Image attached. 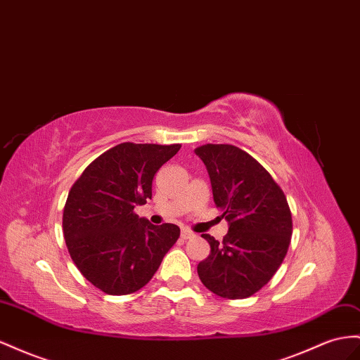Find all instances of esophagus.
Returning <instances> with one entry per match:
<instances>
[{
  "instance_id": "esophagus-1",
  "label": "esophagus",
  "mask_w": 360,
  "mask_h": 360,
  "mask_svg": "<svg viewBox=\"0 0 360 360\" xmlns=\"http://www.w3.org/2000/svg\"><path fill=\"white\" fill-rule=\"evenodd\" d=\"M195 235H193V233L191 231V230H181V239H191V238H193Z\"/></svg>"
}]
</instances>
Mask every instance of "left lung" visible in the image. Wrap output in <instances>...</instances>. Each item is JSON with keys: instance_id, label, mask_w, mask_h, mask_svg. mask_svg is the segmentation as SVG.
Instances as JSON below:
<instances>
[{"instance_id": "obj_1", "label": "left lung", "mask_w": 360, "mask_h": 360, "mask_svg": "<svg viewBox=\"0 0 360 360\" xmlns=\"http://www.w3.org/2000/svg\"><path fill=\"white\" fill-rule=\"evenodd\" d=\"M195 153L207 168L213 201L229 221L222 242L202 235L210 255L198 264V277L222 298L251 297L273 278L288 252V200L271 174L235 145L206 143Z\"/></svg>"}]
</instances>
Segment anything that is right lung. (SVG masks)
<instances>
[{"instance_id":"add662e5","label":"right lung","mask_w":360,"mask_h":360,"mask_svg":"<svg viewBox=\"0 0 360 360\" xmlns=\"http://www.w3.org/2000/svg\"><path fill=\"white\" fill-rule=\"evenodd\" d=\"M180 143L124 142L87 165L68 193L63 236L83 277L109 295L143 288L176 244V224L153 226L134 213L151 200L154 174Z\"/></svg>"}]
</instances>
